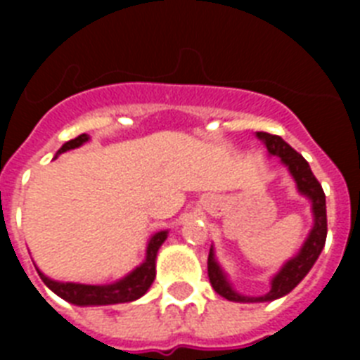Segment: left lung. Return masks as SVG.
<instances>
[{"mask_svg":"<svg viewBox=\"0 0 360 360\" xmlns=\"http://www.w3.org/2000/svg\"><path fill=\"white\" fill-rule=\"evenodd\" d=\"M256 136L265 143L269 155L273 157H280V162L284 164L285 168L290 169L291 177L295 179L297 188L302 196H307L312 202V214H314V226L310 233H308L304 245L301 246V250L295 257H291L284 263V267L280 269L278 273L274 274L271 280V290L269 293L262 297H245L237 293L231 284L226 278L224 271L220 269L219 262L214 259V250H209L207 259V273L209 282L213 285V290L222 295L228 301L236 302H265L274 301L280 297L288 295L299 282L308 274V271L312 269L316 259L319 257L321 250L325 246V239H327V207H325V192L319 185V181L314 177L312 169L308 166V162L302 158V155L293 149L290 143H285L280 136L269 134V132H256Z\"/></svg>","mask_w":360,"mask_h":360,"instance_id":"1","label":"left lung"}]
</instances>
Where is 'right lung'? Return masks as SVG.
<instances>
[{
    "label": "right lung",
    "instance_id": "add662e5",
    "mask_svg": "<svg viewBox=\"0 0 360 360\" xmlns=\"http://www.w3.org/2000/svg\"><path fill=\"white\" fill-rule=\"evenodd\" d=\"M89 140L87 134H80L75 140H69L67 143L61 146L58 155L70 149L80 147L82 143H86ZM56 155V157H58ZM168 237V231H158L155 236H151L149 243H147L146 259L141 265L129 273L124 278L117 280L114 284L108 285H89V284H76V282H58V280L48 278L46 274L41 273L37 269V273L41 276V280L50 288V290L59 295L65 301L78 304V307H101V304H120V302H130L140 299L141 295H146V291L151 288L153 280H155V265H157V252L162 246V243Z\"/></svg>",
    "mask_w": 360,
    "mask_h": 360
}]
</instances>
